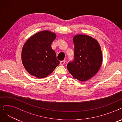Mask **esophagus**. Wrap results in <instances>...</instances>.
Masks as SVG:
<instances>
[{
	"label": "esophagus",
	"mask_w": 122,
	"mask_h": 122,
	"mask_svg": "<svg viewBox=\"0 0 122 122\" xmlns=\"http://www.w3.org/2000/svg\"><path fill=\"white\" fill-rule=\"evenodd\" d=\"M65 63H66V61H65V60L60 61V65H64Z\"/></svg>",
	"instance_id": "1"
}]
</instances>
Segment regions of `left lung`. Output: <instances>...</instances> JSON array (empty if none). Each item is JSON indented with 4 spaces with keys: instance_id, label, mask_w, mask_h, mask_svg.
Instances as JSON below:
<instances>
[{
    "instance_id": "8db88e82",
    "label": "left lung",
    "mask_w": 122,
    "mask_h": 122,
    "mask_svg": "<svg viewBox=\"0 0 122 122\" xmlns=\"http://www.w3.org/2000/svg\"><path fill=\"white\" fill-rule=\"evenodd\" d=\"M74 61L67 65V70L75 79L84 81L89 80L99 71L103 55L99 42L87 35L74 36Z\"/></svg>"
}]
</instances>
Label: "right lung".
<instances>
[{"label":"right lung","instance_id":"obj_1","mask_svg":"<svg viewBox=\"0 0 122 122\" xmlns=\"http://www.w3.org/2000/svg\"><path fill=\"white\" fill-rule=\"evenodd\" d=\"M56 36L50 31H41L31 36L24 43L21 60L29 74L42 79L50 75L60 64L51 46Z\"/></svg>","mask_w":122,"mask_h":122}]
</instances>
